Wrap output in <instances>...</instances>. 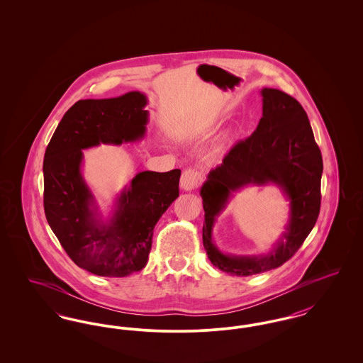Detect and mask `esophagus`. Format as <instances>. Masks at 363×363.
<instances>
[{"label": "esophagus", "instance_id": "1", "mask_svg": "<svg viewBox=\"0 0 363 363\" xmlns=\"http://www.w3.org/2000/svg\"><path fill=\"white\" fill-rule=\"evenodd\" d=\"M203 181V177L200 172L196 169H186L181 175V188L184 190L196 189Z\"/></svg>", "mask_w": 363, "mask_h": 363}]
</instances>
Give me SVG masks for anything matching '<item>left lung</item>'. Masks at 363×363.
<instances>
[{
    "label": "left lung",
    "instance_id": "obj_1",
    "mask_svg": "<svg viewBox=\"0 0 363 363\" xmlns=\"http://www.w3.org/2000/svg\"><path fill=\"white\" fill-rule=\"evenodd\" d=\"M262 118L257 129L237 143L201 186L203 243L208 259L225 274L250 277L283 265L302 246L321 206L323 156L306 111L293 96L261 89ZM277 184L291 200V220L277 246L261 257H230L211 242V227L233 191L246 184Z\"/></svg>",
    "mask_w": 363,
    "mask_h": 363
}]
</instances>
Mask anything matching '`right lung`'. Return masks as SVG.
Segmentation results:
<instances>
[{
    "label": "right lung",
    "instance_id": "right-lung-1",
    "mask_svg": "<svg viewBox=\"0 0 363 363\" xmlns=\"http://www.w3.org/2000/svg\"><path fill=\"white\" fill-rule=\"evenodd\" d=\"M147 98L138 91L118 98L79 101L65 113L43 160V207L48 223L70 259L88 272L123 277L141 271L154 227L179 196L181 170L141 172L122 190L108 223L96 215L80 172L83 150L144 138Z\"/></svg>",
    "mask_w": 363,
    "mask_h": 363
}]
</instances>
